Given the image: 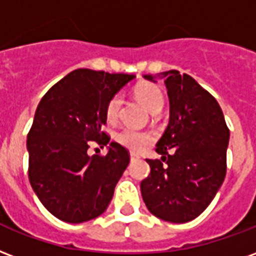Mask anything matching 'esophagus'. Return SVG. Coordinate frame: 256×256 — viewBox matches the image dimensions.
I'll return each mask as SVG.
<instances>
[{
  "label": "esophagus",
  "mask_w": 256,
  "mask_h": 256,
  "mask_svg": "<svg viewBox=\"0 0 256 256\" xmlns=\"http://www.w3.org/2000/svg\"><path fill=\"white\" fill-rule=\"evenodd\" d=\"M130 158H132V160H137V158H140V156L136 154V153H130Z\"/></svg>",
  "instance_id": "34e87169"
}]
</instances>
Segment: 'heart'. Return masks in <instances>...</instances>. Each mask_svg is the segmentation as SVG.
Segmentation results:
<instances>
[{"label": "heart", "mask_w": 256, "mask_h": 256, "mask_svg": "<svg viewBox=\"0 0 256 256\" xmlns=\"http://www.w3.org/2000/svg\"><path fill=\"white\" fill-rule=\"evenodd\" d=\"M137 99L146 107L150 112H154L157 110H162L164 104V98L160 88L154 84L144 82L140 84L134 90ZM122 106V98L119 94H114L112 98L106 104V118L108 122H115L119 116ZM115 141L120 146L126 148L128 150L133 153H140L145 150L154 142V136L149 132H141L134 128H123L115 136Z\"/></svg>", "instance_id": "1"}]
</instances>
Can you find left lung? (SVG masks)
<instances>
[{"label": "left lung", "mask_w": 256, "mask_h": 256, "mask_svg": "<svg viewBox=\"0 0 256 256\" xmlns=\"http://www.w3.org/2000/svg\"><path fill=\"white\" fill-rule=\"evenodd\" d=\"M157 77L166 78L170 123L156 145L162 162L146 160L150 174L141 182V194L153 216L188 222L210 205L224 182L229 128L217 100L191 76L170 70Z\"/></svg>", "instance_id": "obj_1"}]
</instances>
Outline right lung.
<instances>
[{"mask_svg":"<svg viewBox=\"0 0 256 256\" xmlns=\"http://www.w3.org/2000/svg\"><path fill=\"white\" fill-rule=\"evenodd\" d=\"M136 77L77 69L47 90L27 136L28 178L51 214L70 224L99 217L130 162L126 148L111 142L106 156L88 154L90 141L107 145L102 132L106 104Z\"/></svg>","mask_w":256,"mask_h":256,"instance_id":"add662e5","label":"right lung"}]
</instances>
